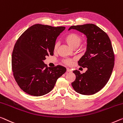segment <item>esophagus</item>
I'll list each match as a JSON object with an SVG mask.
<instances>
[{
  "label": "esophagus",
  "mask_w": 123,
  "mask_h": 123,
  "mask_svg": "<svg viewBox=\"0 0 123 123\" xmlns=\"http://www.w3.org/2000/svg\"><path fill=\"white\" fill-rule=\"evenodd\" d=\"M67 72H72V69H71L69 68H67Z\"/></svg>",
  "instance_id": "1"
}]
</instances>
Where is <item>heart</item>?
<instances>
[{
	"mask_svg": "<svg viewBox=\"0 0 123 123\" xmlns=\"http://www.w3.org/2000/svg\"><path fill=\"white\" fill-rule=\"evenodd\" d=\"M64 40L69 46L73 49H76L80 45L82 41V37L80 35L75 32H70L67 34L64 38ZM58 44L56 43L54 47V51L58 49ZM63 63L67 65H71L72 63V60L71 59H65L63 60Z\"/></svg>",
	"mask_w": 123,
	"mask_h": 123,
	"instance_id": "obj_1",
	"label": "heart"
}]
</instances>
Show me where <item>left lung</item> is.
Returning <instances> with one entry per match:
<instances>
[{"label":"left lung","mask_w":123,"mask_h":123,"mask_svg":"<svg viewBox=\"0 0 123 123\" xmlns=\"http://www.w3.org/2000/svg\"><path fill=\"white\" fill-rule=\"evenodd\" d=\"M86 35L87 51L78 61V65L87 67L85 73L73 72L76 80L72 83L74 91L80 94L92 95L98 92L108 82L114 66V54L111 40L101 29L93 24L71 26Z\"/></svg>","instance_id":"obj_1"}]
</instances>
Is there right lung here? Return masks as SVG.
<instances>
[{
  "instance_id": "add662e5",
  "label": "right lung",
  "mask_w": 123,
  "mask_h": 123,
  "mask_svg": "<svg viewBox=\"0 0 123 123\" xmlns=\"http://www.w3.org/2000/svg\"><path fill=\"white\" fill-rule=\"evenodd\" d=\"M65 29L35 24L16 41L12 53V71L16 83L25 93L34 96L47 94L66 72L62 66L48 68L43 62L47 56L54 55L56 38Z\"/></svg>"
}]
</instances>
